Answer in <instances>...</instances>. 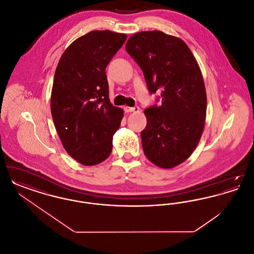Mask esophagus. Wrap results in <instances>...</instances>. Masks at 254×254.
Wrapping results in <instances>:
<instances>
[{"mask_svg":"<svg viewBox=\"0 0 254 254\" xmlns=\"http://www.w3.org/2000/svg\"><path fill=\"white\" fill-rule=\"evenodd\" d=\"M125 110H126V112H139L140 108L139 107H133V108L127 107V108H125Z\"/></svg>","mask_w":254,"mask_h":254,"instance_id":"1","label":"esophagus"}]
</instances>
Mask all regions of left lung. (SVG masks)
I'll use <instances>...</instances> for the list:
<instances>
[{
  "label": "left lung",
  "mask_w": 254,
  "mask_h": 254,
  "mask_svg": "<svg viewBox=\"0 0 254 254\" xmlns=\"http://www.w3.org/2000/svg\"><path fill=\"white\" fill-rule=\"evenodd\" d=\"M126 50L143 70L149 93L161 89V106L144 111L145 155L160 168H174L191 155L205 127L206 94L199 65L184 41L158 30L133 34Z\"/></svg>",
  "instance_id": "obj_1"
}]
</instances>
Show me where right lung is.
<instances>
[{
    "label": "right lung",
    "instance_id": "1",
    "mask_svg": "<svg viewBox=\"0 0 254 254\" xmlns=\"http://www.w3.org/2000/svg\"><path fill=\"white\" fill-rule=\"evenodd\" d=\"M127 35L94 30L64 50L51 91V114L66 152L85 166L109 157L112 139L124 116L109 97L106 67Z\"/></svg>",
    "mask_w": 254,
    "mask_h": 254
}]
</instances>
